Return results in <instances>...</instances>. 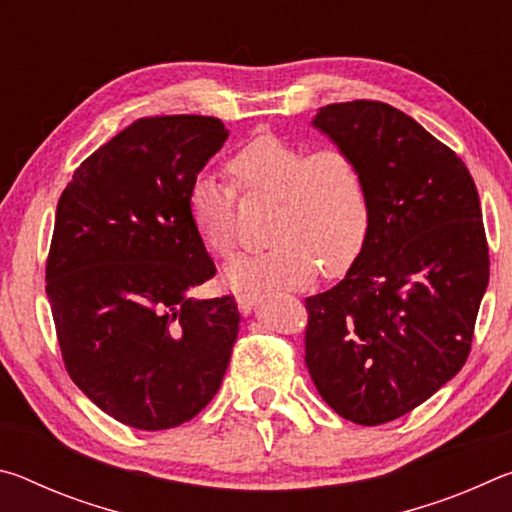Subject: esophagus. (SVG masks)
Masks as SVG:
<instances>
[{
	"label": "esophagus",
	"mask_w": 512,
	"mask_h": 512,
	"mask_svg": "<svg viewBox=\"0 0 512 512\" xmlns=\"http://www.w3.org/2000/svg\"><path fill=\"white\" fill-rule=\"evenodd\" d=\"M259 300H262V293L241 291L237 296V307H239L241 314H250V309H253Z\"/></svg>",
	"instance_id": "34e87169"
}]
</instances>
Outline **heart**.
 <instances>
[{"instance_id":"heart-1","label":"heart","mask_w":512,"mask_h":512,"mask_svg":"<svg viewBox=\"0 0 512 512\" xmlns=\"http://www.w3.org/2000/svg\"><path fill=\"white\" fill-rule=\"evenodd\" d=\"M225 183L198 173L189 187V216L214 257L228 259L237 246L239 189L268 198L271 246L241 255L225 268V282L241 291L305 287L320 266L327 277L357 262L370 232V189L361 162L341 146L311 151L277 135H257L230 155Z\"/></svg>"}]
</instances>
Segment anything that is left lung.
I'll list each match as a JSON object with an SVG mask.
<instances>
[{
	"mask_svg": "<svg viewBox=\"0 0 512 512\" xmlns=\"http://www.w3.org/2000/svg\"><path fill=\"white\" fill-rule=\"evenodd\" d=\"M314 126L361 162L370 232L343 280L305 300V361L341 418L375 427L470 357L490 277L481 203L465 162L388 103H329Z\"/></svg>",
	"mask_w": 512,
	"mask_h": 512,
	"instance_id": "obj_1",
	"label": "left lung"
}]
</instances>
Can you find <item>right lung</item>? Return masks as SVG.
I'll return each instance as SVG.
<instances>
[{
	"instance_id": "add662e5",
	"label": "right lung",
	"mask_w": 512,
	"mask_h": 512,
	"mask_svg": "<svg viewBox=\"0 0 512 512\" xmlns=\"http://www.w3.org/2000/svg\"><path fill=\"white\" fill-rule=\"evenodd\" d=\"M225 140L216 117H142L60 194L45 271L60 354L74 384L133 429L192 420L228 370L235 298H189L216 273L189 187Z\"/></svg>"
}]
</instances>
